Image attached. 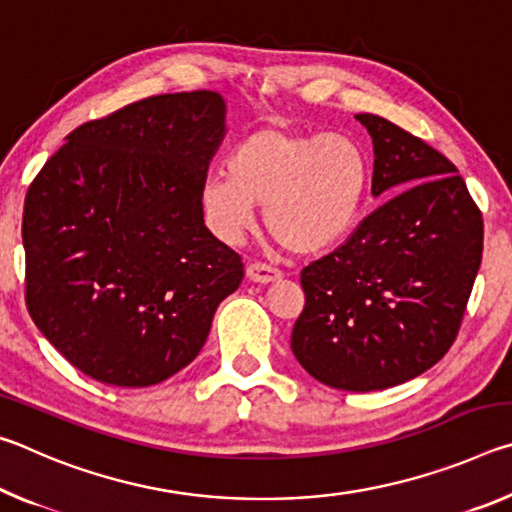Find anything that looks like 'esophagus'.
I'll list each match as a JSON object with an SVG mask.
<instances>
[{"label": "esophagus", "mask_w": 512, "mask_h": 512, "mask_svg": "<svg viewBox=\"0 0 512 512\" xmlns=\"http://www.w3.org/2000/svg\"><path fill=\"white\" fill-rule=\"evenodd\" d=\"M246 275H248V280L255 282V284H271V282H277L282 277V273L277 271V268H271V266L259 264V262L250 264L246 268Z\"/></svg>", "instance_id": "esophagus-1"}]
</instances>
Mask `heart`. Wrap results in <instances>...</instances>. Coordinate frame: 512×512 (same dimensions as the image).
Returning a JSON list of instances; mask_svg holds the SVG:
<instances>
[{
  "instance_id": "obj_1",
  "label": "heart",
  "mask_w": 512,
  "mask_h": 512,
  "mask_svg": "<svg viewBox=\"0 0 512 512\" xmlns=\"http://www.w3.org/2000/svg\"><path fill=\"white\" fill-rule=\"evenodd\" d=\"M228 173L207 176L201 210L225 244H239L264 207V225L296 255L339 244L357 225L372 164L363 146L343 133H298L268 126L246 135L225 162Z\"/></svg>"
}]
</instances>
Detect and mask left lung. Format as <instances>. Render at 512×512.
<instances>
[{"label":"left lung","instance_id":"1","mask_svg":"<svg viewBox=\"0 0 512 512\" xmlns=\"http://www.w3.org/2000/svg\"><path fill=\"white\" fill-rule=\"evenodd\" d=\"M354 117L372 137V196L386 201L302 268L291 350L314 379L368 393L422 375L452 348L481 266L483 219L443 153L384 117Z\"/></svg>","mask_w":512,"mask_h":512}]
</instances>
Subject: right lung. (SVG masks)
<instances>
[{
  "label": "right lung",
  "instance_id": "add662e5",
  "mask_svg": "<svg viewBox=\"0 0 512 512\" xmlns=\"http://www.w3.org/2000/svg\"><path fill=\"white\" fill-rule=\"evenodd\" d=\"M223 137L219 92L160 94L76 128L31 183L27 309L83 375L160 384L196 359L239 289L241 257L201 210Z\"/></svg>",
  "mask_w": 512,
  "mask_h": 512
}]
</instances>
